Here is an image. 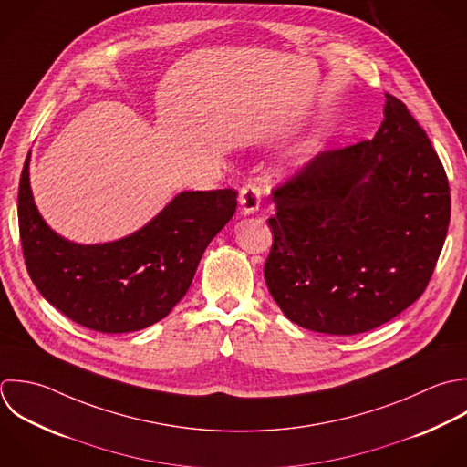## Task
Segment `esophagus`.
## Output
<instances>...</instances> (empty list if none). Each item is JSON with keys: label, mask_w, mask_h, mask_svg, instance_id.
Wrapping results in <instances>:
<instances>
[{"label": "esophagus", "mask_w": 467, "mask_h": 467, "mask_svg": "<svg viewBox=\"0 0 467 467\" xmlns=\"http://www.w3.org/2000/svg\"><path fill=\"white\" fill-rule=\"evenodd\" d=\"M240 207L244 214H253L260 209V189L254 183H245L240 189Z\"/></svg>", "instance_id": "34e87169"}]
</instances>
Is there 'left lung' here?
I'll return each instance as SVG.
<instances>
[{"label": "left lung", "mask_w": 467, "mask_h": 467, "mask_svg": "<svg viewBox=\"0 0 467 467\" xmlns=\"http://www.w3.org/2000/svg\"><path fill=\"white\" fill-rule=\"evenodd\" d=\"M273 202L269 293L291 322L327 335L371 331L419 300L451 218L439 154L388 92L373 140L320 152Z\"/></svg>", "instance_id": "left-lung-1"}]
</instances>
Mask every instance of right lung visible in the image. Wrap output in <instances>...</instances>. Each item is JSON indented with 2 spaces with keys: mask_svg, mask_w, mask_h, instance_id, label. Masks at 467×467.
<instances>
[{
  "mask_svg": "<svg viewBox=\"0 0 467 467\" xmlns=\"http://www.w3.org/2000/svg\"><path fill=\"white\" fill-rule=\"evenodd\" d=\"M28 158L17 220L23 258L41 296L72 322L130 333L165 318L185 296L209 242L236 211V191H183L140 231L81 245L56 234L34 205Z\"/></svg>",
  "mask_w": 467,
  "mask_h": 467,
  "instance_id": "obj_1",
  "label": "right lung"
}]
</instances>
